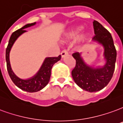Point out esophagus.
Segmentation results:
<instances>
[{
	"mask_svg": "<svg viewBox=\"0 0 123 123\" xmlns=\"http://www.w3.org/2000/svg\"><path fill=\"white\" fill-rule=\"evenodd\" d=\"M67 55H68V52H67V51H66V50H64V51H62L61 52L62 58H64V57H66Z\"/></svg>",
	"mask_w": 123,
	"mask_h": 123,
	"instance_id": "esophagus-1",
	"label": "esophagus"
}]
</instances>
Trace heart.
I'll use <instances>...</instances> for the list:
<instances>
[{
  "instance_id": "1",
  "label": "heart",
  "mask_w": 123,
  "mask_h": 123,
  "mask_svg": "<svg viewBox=\"0 0 123 123\" xmlns=\"http://www.w3.org/2000/svg\"><path fill=\"white\" fill-rule=\"evenodd\" d=\"M82 28L81 27H74L73 29L70 30L68 31L65 34H64V38H63V42L64 43L70 42L74 39H75L77 37L80 32L81 31ZM88 38V34L86 32H83V33L80 34L78 38H77V43L80 45L83 42H84L85 40Z\"/></svg>"
}]
</instances>
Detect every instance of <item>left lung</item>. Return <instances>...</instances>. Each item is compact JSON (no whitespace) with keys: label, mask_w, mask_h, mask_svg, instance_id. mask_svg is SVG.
I'll list each match as a JSON object with an SVG mask.
<instances>
[{"label":"left lung","mask_w":123,"mask_h":123,"mask_svg":"<svg viewBox=\"0 0 123 123\" xmlns=\"http://www.w3.org/2000/svg\"><path fill=\"white\" fill-rule=\"evenodd\" d=\"M95 36L92 42L104 48L103 66H92L85 62L82 53H74L72 57L76 61L72 72L74 81L83 90L92 92L100 91L109 83L115 70L117 51L112 36L107 29L96 21H93Z\"/></svg>","instance_id":"8db88e82"}]
</instances>
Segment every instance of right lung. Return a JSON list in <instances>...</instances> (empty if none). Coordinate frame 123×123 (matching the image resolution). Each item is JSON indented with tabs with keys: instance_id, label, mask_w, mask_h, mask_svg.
Listing matches in <instances>:
<instances>
[{
	"instance_id": "add662e5",
	"label": "right lung",
	"mask_w": 123,
	"mask_h": 123,
	"mask_svg": "<svg viewBox=\"0 0 123 123\" xmlns=\"http://www.w3.org/2000/svg\"><path fill=\"white\" fill-rule=\"evenodd\" d=\"M36 24V23H33L31 24H27L20 29L12 33L9 40L8 47L6 50V61L7 64V70L8 74L12 80L13 83L21 89L23 91L29 92H35L42 90L43 88L48 84L49 81L50 76L51 69L55 63L61 60V56L59 55L57 57H46L43 62L40 68L37 72V73L34 75L32 77L28 79H21L15 75L13 72L12 67H11L10 62V53L11 49L17 40V39L23 34L26 32L27 31L25 29L34 26Z\"/></svg>"
}]
</instances>
